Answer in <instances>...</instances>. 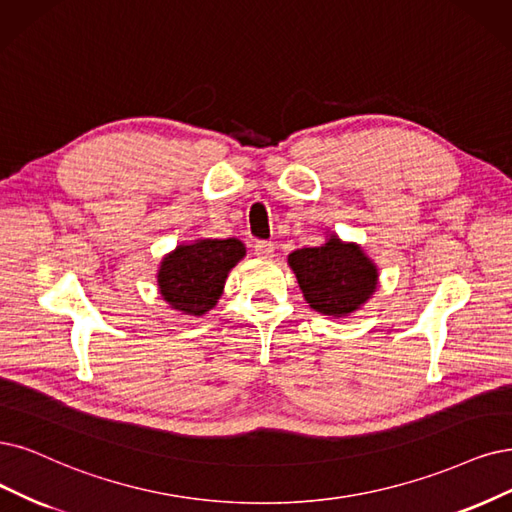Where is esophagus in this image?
Returning a JSON list of instances; mask_svg holds the SVG:
<instances>
[{
    "instance_id": "34e87169",
    "label": "esophagus",
    "mask_w": 512,
    "mask_h": 512,
    "mask_svg": "<svg viewBox=\"0 0 512 512\" xmlns=\"http://www.w3.org/2000/svg\"><path fill=\"white\" fill-rule=\"evenodd\" d=\"M253 251L259 259H272L274 257V244L266 242V240H259V242H255Z\"/></svg>"
}]
</instances>
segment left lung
<instances>
[{
    "label": "left lung",
    "instance_id": "left-lung-1",
    "mask_svg": "<svg viewBox=\"0 0 512 512\" xmlns=\"http://www.w3.org/2000/svg\"><path fill=\"white\" fill-rule=\"evenodd\" d=\"M289 266L312 310L346 318L361 310L380 285V272L361 244L329 234L323 244L297 249Z\"/></svg>",
    "mask_w": 512,
    "mask_h": 512
}]
</instances>
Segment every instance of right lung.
Listing matches in <instances>:
<instances>
[{"instance_id": "1", "label": "right lung", "mask_w": 512, "mask_h": 512, "mask_svg": "<svg viewBox=\"0 0 512 512\" xmlns=\"http://www.w3.org/2000/svg\"><path fill=\"white\" fill-rule=\"evenodd\" d=\"M246 255L238 238H196L177 244L158 268V293L187 316H204L217 306L227 274Z\"/></svg>"}]
</instances>
